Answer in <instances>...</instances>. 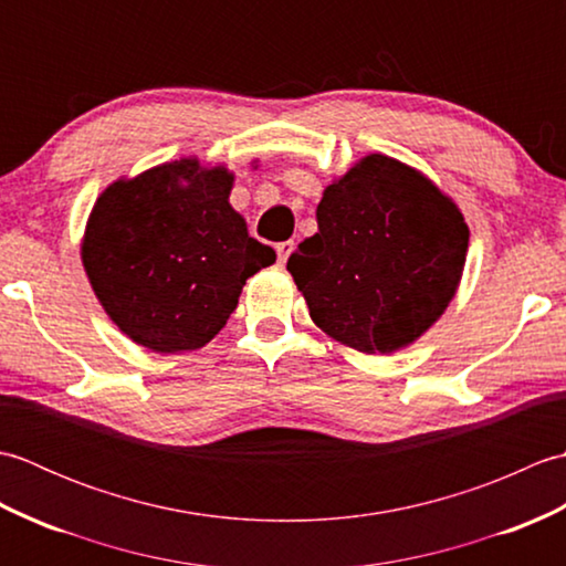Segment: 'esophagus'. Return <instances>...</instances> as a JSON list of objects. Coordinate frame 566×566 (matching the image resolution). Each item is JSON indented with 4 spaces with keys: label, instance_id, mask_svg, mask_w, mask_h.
<instances>
[{
    "label": "esophagus",
    "instance_id": "obj_1",
    "mask_svg": "<svg viewBox=\"0 0 566 566\" xmlns=\"http://www.w3.org/2000/svg\"><path fill=\"white\" fill-rule=\"evenodd\" d=\"M292 250H294V240H284V243L276 245V258H280V264H284L286 260H290Z\"/></svg>",
    "mask_w": 566,
    "mask_h": 566
}]
</instances>
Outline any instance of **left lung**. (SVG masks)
Masks as SVG:
<instances>
[{"instance_id": "obj_1", "label": "left lung", "mask_w": 566, "mask_h": 566, "mask_svg": "<svg viewBox=\"0 0 566 566\" xmlns=\"http://www.w3.org/2000/svg\"><path fill=\"white\" fill-rule=\"evenodd\" d=\"M286 270L316 326L367 355L418 340L460 286L469 228L413 167L371 153L323 191Z\"/></svg>"}]
</instances>
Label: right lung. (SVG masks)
Instances as JSON below:
<instances>
[{
    "label": "right lung",
    "mask_w": 566,
    "mask_h": 566,
    "mask_svg": "<svg viewBox=\"0 0 566 566\" xmlns=\"http://www.w3.org/2000/svg\"><path fill=\"white\" fill-rule=\"evenodd\" d=\"M233 175L197 158L116 179L94 203L82 264L99 304L153 353L197 350L238 306L245 280L276 260L228 197Z\"/></svg>",
    "instance_id": "add662e5"
}]
</instances>
